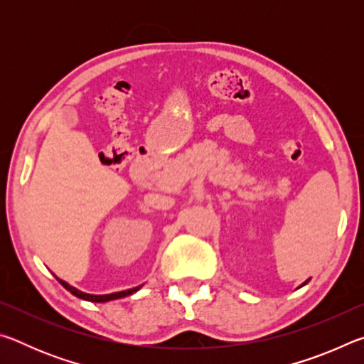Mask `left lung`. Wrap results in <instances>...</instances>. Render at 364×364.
I'll return each mask as SVG.
<instances>
[{
    "instance_id": "1",
    "label": "left lung",
    "mask_w": 364,
    "mask_h": 364,
    "mask_svg": "<svg viewBox=\"0 0 364 364\" xmlns=\"http://www.w3.org/2000/svg\"><path fill=\"white\" fill-rule=\"evenodd\" d=\"M306 282H308V281H306ZM306 282H304V284H301V286H305V284H306Z\"/></svg>"
}]
</instances>
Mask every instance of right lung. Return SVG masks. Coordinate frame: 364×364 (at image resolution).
<instances>
[{
  "label": "right lung",
  "instance_id": "1",
  "mask_svg": "<svg viewBox=\"0 0 364 364\" xmlns=\"http://www.w3.org/2000/svg\"><path fill=\"white\" fill-rule=\"evenodd\" d=\"M59 282L67 289V291L75 295V297L83 299V300H88V301H97V304H104V301H109V300H115V299L127 297V295H132L133 292H136L138 289L141 287V286H139V287H133V289H128V291H122V292H115V294H107V295H91V294H85V292H82V291H78V289L69 286V284H67V282L63 281V279H59Z\"/></svg>",
  "mask_w": 364,
  "mask_h": 364
}]
</instances>
